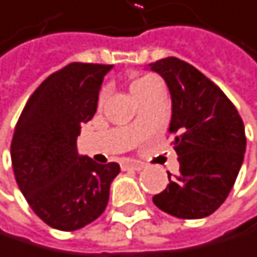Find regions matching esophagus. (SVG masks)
<instances>
[{
	"mask_svg": "<svg viewBox=\"0 0 257 257\" xmlns=\"http://www.w3.org/2000/svg\"><path fill=\"white\" fill-rule=\"evenodd\" d=\"M123 170H134V171H140L143 170V163L140 162H136V160H127L121 165Z\"/></svg>",
	"mask_w": 257,
	"mask_h": 257,
	"instance_id": "34e87169",
	"label": "esophagus"
}]
</instances>
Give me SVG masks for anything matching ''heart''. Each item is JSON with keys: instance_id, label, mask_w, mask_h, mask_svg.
<instances>
[{"instance_id": "obj_1", "label": "heart", "mask_w": 257, "mask_h": 257, "mask_svg": "<svg viewBox=\"0 0 257 257\" xmlns=\"http://www.w3.org/2000/svg\"><path fill=\"white\" fill-rule=\"evenodd\" d=\"M154 91H163L160 80L154 75H145L142 78H137L131 84V92L134 97H139V95H143L148 92H154ZM104 97H106V92H101L100 98L104 100Z\"/></svg>"}]
</instances>
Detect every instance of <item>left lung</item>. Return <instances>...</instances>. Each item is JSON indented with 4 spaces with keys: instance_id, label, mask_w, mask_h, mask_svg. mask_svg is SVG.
<instances>
[{
    "instance_id": "obj_1",
    "label": "left lung",
    "mask_w": 257,
    "mask_h": 257,
    "mask_svg": "<svg viewBox=\"0 0 257 257\" xmlns=\"http://www.w3.org/2000/svg\"><path fill=\"white\" fill-rule=\"evenodd\" d=\"M166 83L173 114L170 133L180 170L168 173L166 188L153 197L157 208L179 219L213 214L228 197L245 154L243 121L220 87L176 57L148 64Z\"/></svg>"
}]
</instances>
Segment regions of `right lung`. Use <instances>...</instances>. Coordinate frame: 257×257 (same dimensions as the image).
<instances>
[{
  "instance_id": "1",
  "label": "right lung",
  "mask_w": 257,
  "mask_h": 257,
  "mask_svg": "<svg viewBox=\"0 0 257 257\" xmlns=\"http://www.w3.org/2000/svg\"><path fill=\"white\" fill-rule=\"evenodd\" d=\"M111 64L71 63L49 75L27 100L15 126L11 157L17 183L49 226L75 231L94 222L109 200L120 165L80 156L77 137L98 103Z\"/></svg>"
}]
</instances>
